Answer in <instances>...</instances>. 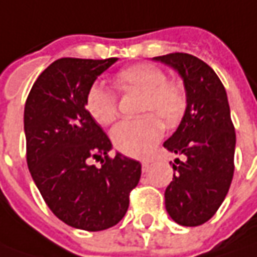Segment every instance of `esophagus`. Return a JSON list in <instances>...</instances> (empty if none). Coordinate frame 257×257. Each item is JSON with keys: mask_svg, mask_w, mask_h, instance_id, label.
I'll list each match as a JSON object with an SVG mask.
<instances>
[{"mask_svg": "<svg viewBox=\"0 0 257 257\" xmlns=\"http://www.w3.org/2000/svg\"><path fill=\"white\" fill-rule=\"evenodd\" d=\"M149 167H151V162H149V160H143V162H142V170H143V172H148V170H149Z\"/></svg>", "mask_w": 257, "mask_h": 257, "instance_id": "1", "label": "esophagus"}]
</instances>
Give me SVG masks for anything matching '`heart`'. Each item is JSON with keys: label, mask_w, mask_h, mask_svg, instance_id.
Segmentation results:
<instances>
[{"label": "heart", "mask_w": 257, "mask_h": 257, "mask_svg": "<svg viewBox=\"0 0 257 257\" xmlns=\"http://www.w3.org/2000/svg\"><path fill=\"white\" fill-rule=\"evenodd\" d=\"M112 81L121 91L142 94L139 114L143 115L139 119L119 122L111 132L112 143L128 156H145L162 138L163 125L169 129L176 128L184 118L187 91L183 83L166 80L165 71L149 63L118 71ZM85 106L92 119L101 125H111L116 119V97L104 84L95 83L90 87Z\"/></svg>", "instance_id": "1"}]
</instances>
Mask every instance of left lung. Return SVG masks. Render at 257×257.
<instances>
[{
    "label": "left lung",
    "instance_id": "left-lung-1",
    "mask_svg": "<svg viewBox=\"0 0 257 257\" xmlns=\"http://www.w3.org/2000/svg\"><path fill=\"white\" fill-rule=\"evenodd\" d=\"M153 60L170 66L183 78L187 111L179 128L165 143L176 159L173 181L165 204L174 222L183 226L205 224L228 194L233 177L236 135L224 84L215 71L187 53L158 56Z\"/></svg>",
    "mask_w": 257,
    "mask_h": 257
}]
</instances>
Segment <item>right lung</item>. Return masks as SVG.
Masks as SVG:
<instances>
[{"mask_svg":"<svg viewBox=\"0 0 257 257\" xmlns=\"http://www.w3.org/2000/svg\"><path fill=\"white\" fill-rule=\"evenodd\" d=\"M118 59L63 57L35 81L24 112L26 162L48 207L73 228L97 232L126 214L142 166L121 153L109 158V138L85 109V97ZM101 160V167L89 165Z\"/></svg>","mask_w":257,"mask_h":257,"instance_id":"1","label":"right lung"}]
</instances>
